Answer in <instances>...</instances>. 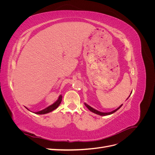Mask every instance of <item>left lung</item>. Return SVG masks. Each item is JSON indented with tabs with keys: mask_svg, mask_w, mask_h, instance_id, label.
<instances>
[{
	"mask_svg": "<svg viewBox=\"0 0 155 155\" xmlns=\"http://www.w3.org/2000/svg\"><path fill=\"white\" fill-rule=\"evenodd\" d=\"M85 106L88 108L89 110H91V112H94V113H95V114H98V115H100V116H107V115H110V114H113L114 112H115L116 111L120 109V108L121 106H122V105H121L118 108H117L116 109H115V110H113V111H111V112H100V111H98V110H96V109H93L92 107H91V106H89V105H87V104H85Z\"/></svg>",
	"mask_w": 155,
	"mask_h": 155,
	"instance_id": "left-lung-1",
	"label": "left lung"
}]
</instances>
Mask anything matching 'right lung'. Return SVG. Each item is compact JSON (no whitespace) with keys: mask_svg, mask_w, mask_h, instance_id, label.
Here are the masks:
<instances>
[{"mask_svg":"<svg viewBox=\"0 0 155 155\" xmlns=\"http://www.w3.org/2000/svg\"><path fill=\"white\" fill-rule=\"evenodd\" d=\"M61 101H62V96L60 95L59 96L58 100L56 101L54 103V104H53L52 105L48 106V107H46V109H45L43 110H42L41 111L36 112H35V113L37 114H46V113H48V112H50L51 111H53L54 110H55V109H57V108L58 107V106L60 105L61 103ZM26 109H28V108H26Z\"/></svg>","mask_w":155,"mask_h":155,"instance_id":"add662e5","label":"right lung"}]
</instances>
